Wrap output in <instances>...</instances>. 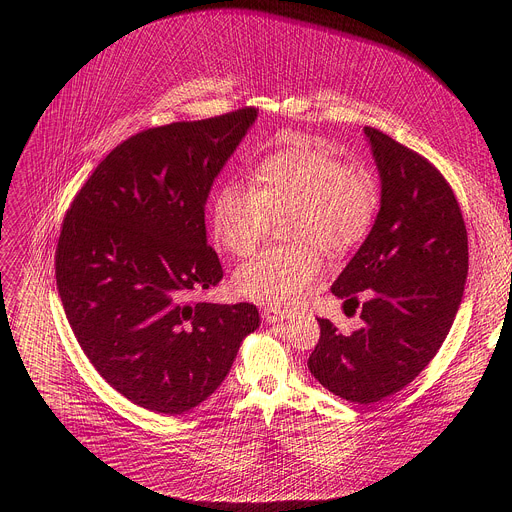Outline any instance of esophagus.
<instances>
[{
    "label": "esophagus",
    "mask_w": 512,
    "mask_h": 512,
    "mask_svg": "<svg viewBox=\"0 0 512 512\" xmlns=\"http://www.w3.org/2000/svg\"><path fill=\"white\" fill-rule=\"evenodd\" d=\"M261 316H263V320H265L267 324H277V322H283L289 314H287L285 310H279V308H265V310L261 312Z\"/></svg>",
    "instance_id": "esophagus-1"
}]
</instances>
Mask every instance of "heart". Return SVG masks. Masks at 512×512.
Returning <instances> with one entry per match:
<instances>
[{"mask_svg":"<svg viewBox=\"0 0 512 512\" xmlns=\"http://www.w3.org/2000/svg\"><path fill=\"white\" fill-rule=\"evenodd\" d=\"M253 186L227 182L212 204V233L233 255H251L267 237L271 216L289 214L287 237L306 241L267 249L245 263L235 285L241 296L263 306H294L322 275V257L344 253L367 235L379 204L375 178L346 166L330 145L287 135L261 156Z\"/></svg>","mask_w":512,"mask_h":512,"instance_id":"1","label":"heart"}]
</instances>
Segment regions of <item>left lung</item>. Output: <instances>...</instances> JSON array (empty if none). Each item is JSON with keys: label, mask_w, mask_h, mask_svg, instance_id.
Here are the masks:
<instances>
[{"label": "left lung", "mask_w": 512, "mask_h": 512, "mask_svg": "<svg viewBox=\"0 0 512 512\" xmlns=\"http://www.w3.org/2000/svg\"><path fill=\"white\" fill-rule=\"evenodd\" d=\"M381 178V208L360 249L332 283L344 314L362 328L340 334L318 318L310 373L330 393L377 403L409 385L444 344L468 277V235L460 204L423 156L364 127ZM349 310L346 311L345 308Z\"/></svg>", "instance_id": "left-lung-1"}]
</instances>
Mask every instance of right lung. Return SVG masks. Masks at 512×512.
<instances>
[{"instance_id": "add662e5", "label": "right lung", "mask_w": 512, "mask_h": 512, "mask_svg": "<svg viewBox=\"0 0 512 512\" xmlns=\"http://www.w3.org/2000/svg\"><path fill=\"white\" fill-rule=\"evenodd\" d=\"M255 119L239 109L129 137L64 216L56 285L68 324L99 375L143 409L200 405L259 328L253 304L186 302L223 279L204 206Z\"/></svg>"}]
</instances>
